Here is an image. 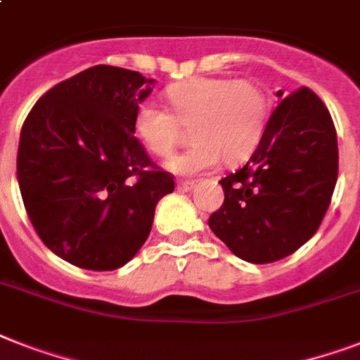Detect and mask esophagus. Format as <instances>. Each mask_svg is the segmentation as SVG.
<instances>
[{"mask_svg": "<svg viewBox=\"0 0 360 360\" xmlns=\"http://www.w3.org/2000/svg\"><path fill=\"white\" fill-rule=\"evenodd\" d=\"M194 185H196L194 181H177V188H179V191H183V192L191 191Z\"/></svg>", "mask_w": 360, "mask_h": 360, "instance_id": "1", "label": "esophagus"}]
</instances>
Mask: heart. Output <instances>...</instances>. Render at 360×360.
<instances>
[{
    "label": "heart",
    "instance_id": "1",
    "mask_svg": "<svg viewBox=\"0 0 360 360\" xmlns=\"http://www.w3.org/2000/svg\"><path fill=\"white\" fill-rule=\"evenodd\" d=\"M168 112L146 101L136 110L134 132L157 157H168L179 143L181 127H192L194 141L166 166L174 174L194 175L224 158L239 162L250 157L267 124L269 106L256 82L239 78H192L166 89Z\"/></svg>",
    "mask_w": 360,
    "mask_h": 360
}]
</instances>
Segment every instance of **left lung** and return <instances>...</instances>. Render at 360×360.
<instances>
[{"label":"left lung","mask_w":360,"mask_h":360,"mask_svg":"<svg viewBox=\"0 0 360 360\" xmlns=\"http://www.w3.org/2000/svg\"><path fill=\"white\" fill-rule=\"evenodd\" d=\"M336 179L333 117L312 89L301 87L274 108L250 160L220 181L224 203L209 228L245 262H278L318 231Z\"/></svg>","instance_id":"obj_1"}]
</instances>
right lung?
Segmentation results:
<instances>
[{"label": "right lung", "mask_w": 360, "mask_h": 360, "mask_svg": "<svg viewBox=\"0 0 360 360\" xmlns=\"http://www.w3.org/2000/svg\"><path fill=\"white\" fill-rule=\"evenodd\" d=\"M155 80L95 65L42 95L20 132L16 177L31 224L50 250L89 271H114L149 237L174 177L134 136Z\"/></svg>", "instance_id": "right-lung-1"}]
</instances>
